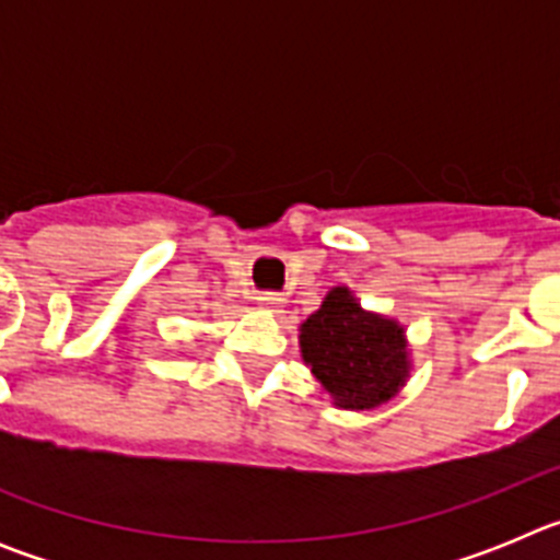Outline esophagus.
Here are the masks:
<instances>
[{
  "label": "esophagus",
  "instance_id": "34e87169",
  "mask_svg": "<svg viewBox=\"0 0 560 560\" xmlns=\"http://www.w3.org/2000/svg\"><path fill=\"white\" fill-rule=\"evenodd\" d=\"M257 303H260V308H280V305L285 303V296L283 294H275V291H266V294L257 296Z\"/></svg>",
  "mask_w": 560,
  "mask_h": 560
}]
</instances>
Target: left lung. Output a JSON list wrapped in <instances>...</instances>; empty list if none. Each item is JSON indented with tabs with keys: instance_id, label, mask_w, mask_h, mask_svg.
Returning a JSON list of instances; mask_svg holds the SVG:
<instances>
[{
	"instance_id": "obj_1",
	"label": "left lung",
	"mask_w": 560,
	"mask_h": 560,
	"mask_svg": "<svg viewBox=\"0 0 560 560\" xmlns=\"http://www.w3.org/2000/svg\"><path fill=\"white\" fill-rule=\"evenodd\" d=\"M303 359L341 409L387 404L409 375L404 328L370 314L345 285L325 296L323 308L300 328Z\"/></svg>"
}]
</instances>
